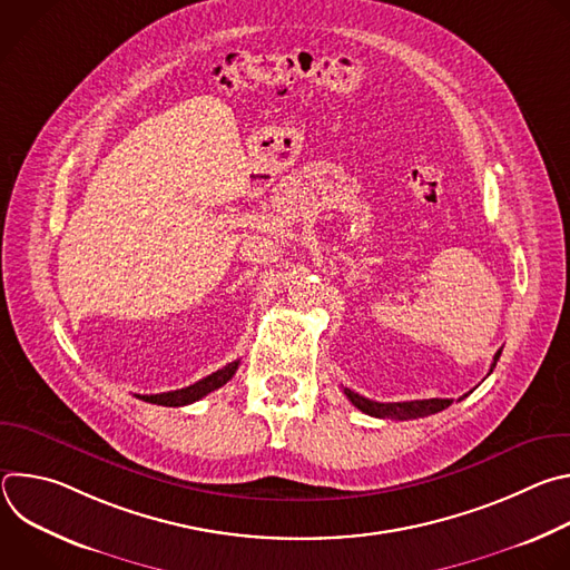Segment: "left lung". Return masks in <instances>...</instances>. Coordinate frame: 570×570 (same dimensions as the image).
Segmentation results:
<instances>
[{"instance_id": "1", "label": "left lung", "mask_w": 570, "mask_h": 570, "mask_svg": "<svg viewBox=\"0 0 570 570\" xmlns=\"http://www.w3.org/2000/svg\"><path fill=\"white\" fill-rule=\"evenodd\" d=\"M501 358V350L494 356L492 370L497 367V361ZM490 370V372H492ZM347 399L356 405L358 411H363L365 415L372 417H381V420H417V417H426V415H435L453 403L451 399H420V401H396V403H381V401H372L361 396L358 392L345 387Z\"/></svg>"}]
</instances>
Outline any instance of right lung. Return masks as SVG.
<instances>
[{
	"mask_svg": "<svg viewBox=\"0 0 570 570\" xmlns=\"http://www.w3.org/2000/svg\"><path fill=\"white\" fill-rule=\"evenodd\" d=\"M236 367H238V361L227 363L225 367L212 372L209 376H205V379H200V381H196L194 385H187V387H183V390L159 392V394H137V399L148 401V403H157V405H174V409H176V405H187V403H194V401L207 396L209 392L218 390L220 385H225V383L234 376Z\"/></svg>",
	"mask_w": 570,
	"mask_h": 570,
	"instance_id": "1",
	"label": "right lung"
}]
</instances>
